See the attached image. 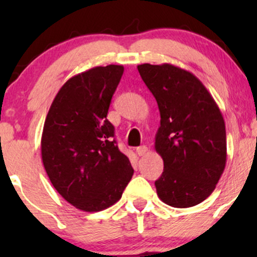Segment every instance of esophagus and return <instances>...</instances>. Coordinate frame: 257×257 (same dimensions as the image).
Masks as SVG:
<instances>
[{"label":"esophagus","instance_id":"obj_1","mask_svg":"<svg viewBox=\"0 0 257 257\" xmlns=\"http://www.w3.org/2000/svg\"><path fill=\"white\" fill-rule=\"evenodd\" d=\"M147 151H149V150H147L146 146H140V147H138V149H137L138 156H144V155H146Z\"/></svg>","mask_w":257,"mask_h":257}]
</instances>
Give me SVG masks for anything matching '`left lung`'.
<instances>
[{"label": "left lung", "mask_w": 257, "mask_h": 257, "mask_svg": "<svg viewBox=\"0 0 257 257\" xmlns=\"http://www.w3.org/2000/svg\"><path fill=\"white\" fill-rule=\"evenodd\" d=\"M157 101L161 126L155 149L164 163L155 182L159 199L190 208L208 198L226 166L225 120L211 94L193 73L172 64L138 65Z\"/></svg>", "instance_id": "obj_1"}]
</instances>
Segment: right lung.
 Instances as JSON below:
<instances>
[{
    "mask_svg": "<svg viewBox=\"0 0 257 257\" xmlns=\"http://www.w3.org/2000/svg\"><path fill=\"white\" fill-rule=\"evenodd\" d=\"M123 71L122 65L96 66L67 79L44 120V169L58 193L82 211L118 202L134 173L106 118Z\"/></svg>",
    "mask_w": 257,
    "mask_h": 257,
    "instance_id": "1",
    "label": "right lung"
}]
</instances>
